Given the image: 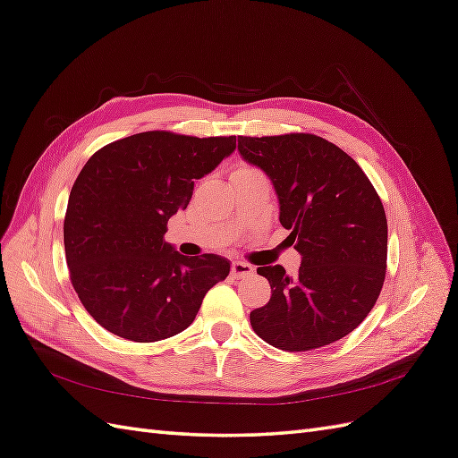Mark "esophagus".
<instances>
[{
	"mask_svg": "<svg viewBox=\"0 0 458 458\" xmlns=\"http://www.w3.org/2000/svg\"><path fill=\"white\" fill-rule=\"evenodd\" d=\"M254 273V267L250 263H244V261H234L231 266V276L233 279H242V276H248Z\"/></svg>",
	"mask_w": 458,
	"mask_h": 458,
	"instance_id": "esophagus-1",
	"label": "esophagus"
}]
</instances>
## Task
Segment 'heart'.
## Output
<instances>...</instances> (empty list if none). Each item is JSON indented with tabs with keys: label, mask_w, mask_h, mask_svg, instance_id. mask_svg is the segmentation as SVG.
<instances>
[{
	"label": "heart",
	"mask_w": 458,
	"mask_h": 458,
	"mask_svg": "<svg viewBox=\"0 0 458 458\" xmlns=\"http://www.w3.org/2000/svg\"><path fill=\"white\" fill-rule=\"evenodd\" d=\"M250 172H256L254 168H248V165H241V168L234 172V174H250Z\"/></svg>",
	"instance_id": "obj_1"
}]
</instances>
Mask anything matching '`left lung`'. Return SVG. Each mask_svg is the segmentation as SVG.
<instances>
[{
  "label": "left lung",
  "instance_id": "8db88e82",
  "mask_svg": "<svg viewBox=\"0 0 458 458\" xmlns=\"http://www.w3.org/2000/svg\"><path fill=\"white\" fill-rule=\"evenodd\" d=\"M241 157L271 179L279 221L301 266L258 273L271 300L250 313L256 335L284 352H310L363 323L384 284L387 221L359 164L311 133L239 137Z\"/></svg>",
  "mask_w": 458,
  "mask_h": 458
}]
</instances>
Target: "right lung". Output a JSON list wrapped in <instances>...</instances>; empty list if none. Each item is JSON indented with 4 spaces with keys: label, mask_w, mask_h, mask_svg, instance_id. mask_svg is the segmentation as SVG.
<instances>
[{
    "label": "right lung",
    "mask_w": 458,
    "mask_h": 458,
    "mask_svg": "<svg viewBox=\"0 0 458 458\" xmlns=\"http://www.w3.org/2000/svg\"><path fill=\"white\" fill-rule=\"evenodd\" d=\"M234 148V135L143 131L86 162L68 197L64 252L80 301L103 328L131 342H158L195 321L231 263L217 254H179L164 233L187 208L195 179Z\"/></svg>",
    "instance_id": "obj_1"
}]
</instances>
